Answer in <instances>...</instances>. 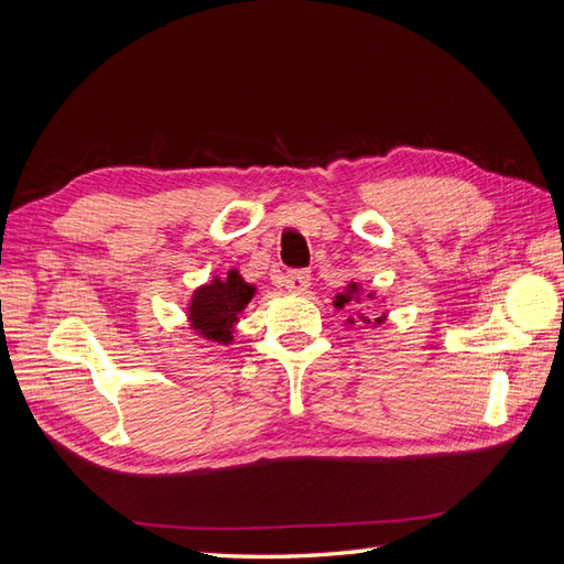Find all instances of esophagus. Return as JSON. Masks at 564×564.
<instances>
[{
    "mask_svg": "<svg viewBox=\"0 0 564 564\" xmlns=\"http://www.w3.org/2000/svg\"><path fill=\"white\" fill-rule=\"evenodd\" d=\"M308 284H311V272L308 270H303V268L286 270L284 286L289 289V292L301 294V292H305V289H308Z\"/></svg>",
    "mask_w": 564,
    "mask_h": 564,
    "instance_id": "esophagus-1",
    "label": "esophagus"
}]
</instances>
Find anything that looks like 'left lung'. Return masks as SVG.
Here are the masks:
<instances>
[{
  "label": "left lung",
  "instance_id": "obj_1",
  "mask_svg": "<svg viewBox=\"0 0 564 564\" xmlns=\"http://www.w3.org/2000/svg\"><path fill=\"white\" fill-rule=\"evenodd\" d=\"M350 289H352V294H355V284H350ZM352 294H340V296L336 299V305H338V308H344L346 303H350V301H352Z\"/></svg>",
  "mask_w": 564,
  "mask_h": 564
}]
</instances>
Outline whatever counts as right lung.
Returning a JSON list of instances; mask_svg holds the SVG:
<instances>
[{
    "label": "right lung",
    "mask_w": 564,
    "mask_h": 564,
    "mask_svg": "<svg viewBox=\"0 0 564 564\" xmlns=\"http://www.w3.org/2000/svg\"><path fill=\"white\" fill-rule=\"evenodd\" d=\"M251 296L253 286L237 275V270H230L228 278L214 280L195 292L191 303L193 327L204 338H212L216 344H228L232 338V324Z\"/></svg>",
    "instance_id": "1"
}]
</instances>
